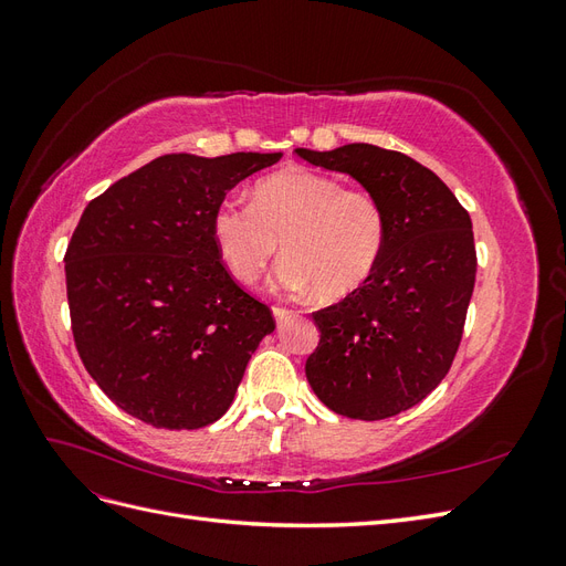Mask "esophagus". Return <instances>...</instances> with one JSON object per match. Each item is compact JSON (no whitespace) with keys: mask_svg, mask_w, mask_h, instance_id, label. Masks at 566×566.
Wrapping results in <instances>:
<instances>
[{"mask_svg":"<svg viewBox=\"0 0 566 566\" xmlns=\"http://www.w3.org/2000/svg\"><path fill=\"white\" fill-rule=\"evenodd\" d=\"M273 318H276L279 325H283V323H287L290 318H293V312L283 310V306H273Z\"/></svg>","mask_w":566,"mask_h":566,"instance_id":"obj_1","label":"esophagus"}]
</instances>
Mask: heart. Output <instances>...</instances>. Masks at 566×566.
Instances as JSON below:
<instances>
[{"instance_id": "heart-1", "label": "heart", "mask_w": 566, "mask_h": 566, "mask_svg": "<svg viewBox=\"0 0 566 566\" xmlns=\"http://www.w3.org/2000/svg\"><path fill=\"white\" fill-rule=\"evenodd\" d=\"M212 235L241 283L260 276L281 245L285 256L271 276L279 293L318 290L325 300H339L373 276L387 243V217L380 200L364 188L290 167L256 184L252 202L221 200Z\"/></svg>"}]
</instances>
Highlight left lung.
<instances>
[{"label": "left lung", "mask_w": 566, "mask_h": 566, "mask_svg": "<svg viewBox=\"0 0 566 566\" xmlns=\"http://www.w3.org/2000/svg\"><path fill=\"white\" fill-rule=\"evenodd\" d=\"M295 153L356 179L387 217L373 276L312 314L321 342L306 358V380L339 416L391 418L420 403L453 364L476 273L470 214L432 169L403 153L370 144Z\"/></svg>", "instance_id": "obj_1"}]
</instances>
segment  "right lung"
Instances as JSON below:
<instances>
[{
	"instance_id": "obj_1",
	"label": "right lung",
	"mask_w": 566,
	"mask_h": 566,
	"mask_svg": "<svg viewBox=\"0 0 566 566\" xmlns=\"http://www.w3.org/2000/svg\"><path fill=\"white\" fill-rule=\"evenodd\" d=\"M283 153H169L82 212L65 252L75 347L125 413L198 430L227 413L276 323L219 260L212 214L235 184Z\"/></svg>"
}]
</instances>
